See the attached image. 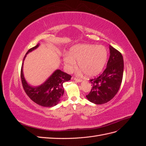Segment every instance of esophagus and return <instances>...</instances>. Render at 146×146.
Returning <instances> with one entry per match:
<instances>
[{"label": "esophagus", "mask_w": 146, "mask_h": 146, "mask_svg": "<svg viewBox=\"0 0 146 146\" xmlns=\"http://www.w3.org/2000/svg\"><path fill=\"white\" fill-rule=\"evenodd\" d=\"M73 78L76 82H81L82 81V79H80V78H76V77H74Z\"/></svg>", "instance_id": "esophagus-1"}]
</instances>
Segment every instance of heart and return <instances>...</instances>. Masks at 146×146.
<instances>
[{
    "mask_svg": "<svg viewBox=\"0 0 146 146\" xmlns=\"http://www.w3.org/2000/svg\"><path fill=\"white\" fill-rule=\"evenodd\" d=\"M108 57L107 48L104 46L93 44L77 45L70 48L69 55L64 57L66 70L71 72L78 67L86 76L92 77L99 74L106 63Z\"/></svg>",
    "mask_w": 146,
    "mask_h": 146,
    "instance_id": "obj_1",
    "label": "heart"
}]
</instances>
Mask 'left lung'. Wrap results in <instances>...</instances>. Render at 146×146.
Returning <instances> with one entry per match:
<instances>
[{
	"mask_svg": "<svg viewBox=\"0 0 146 146\" xmlns=\"http://www.w3.org/2000/svg\"><path fill=\"white\" fill-rule=\"evenodd\" d=\"M110 55L107 68L99 76L90 79L92 88L86 96L95 104H103L111 100L120 88L123 72V60L120 52L110 46Z\"/></svg>",
	"mask_w": 146,
	"mask_h": 146,
	"instance_id": "obj_1",
	"label": "left lung"
}]
</instances>
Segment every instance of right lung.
Returning a JSON list of instances; mask_svg holds the SVG:
<instances>
[{
  "label": "right lung",
  "instance_id": "right-lung-1",
  "mask_svg": "<svg viewBox=\"0 0 146 146\" xmlns=\"http://www.w3.org/2000/svg\"><path fill=\"white\" fill-rule=\"evenodd\" d=\"M39 45L38 44L36 46L30 48L26 53V55L36 48ZM26 55L23 59L21 70L22 85L25 93L34 102L42 107H54L58 104L64 94L63 83L70 80L71 76L60 69H57L41 85L37 87L31 86L25 81L23 74V68Z\"/></svg>",
  "mask_w": 146,
  "mask_h": 146
}]
</instances>
